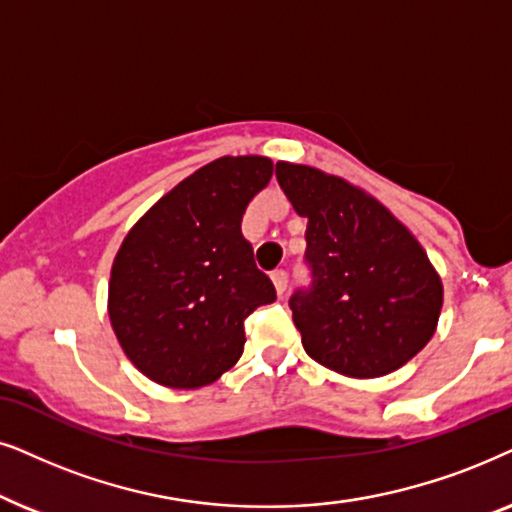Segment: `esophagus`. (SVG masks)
<instances>
[{"label": "esophagus", "mask_w": 512, "mask_h": 512, "mask_svg": "<svg viewBox=\"0 0 512 512\" xmlns=\"http://www.w3.org/2000/svg\"><path fill=\"white\" fill-rule=\"evenodd\" d=\"M271 281H274V288L278 295H285V290H288V271L276 269L274 274H271Z\"/></svg>", "instance_id": "34e87169"}]
</instances>
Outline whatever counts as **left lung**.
<instances>
[{
    "mask_svg": "<svg viewBox=\"0 0 512 512\" xmlns=\"http://www.w3.org/2000/svg\"><path fill=\"white\" fill-rule=\"evenodd\" d=\"M278 185L306 217L311 290L290 299L304 351L353 379L384 377L431 342L442 281L410 229L344 177L278 161Z\"/></svg>",
    "mask_w": 512,
    "mask_h": 512,
    "instance_id": "obj_1",
    "label": "left lung"
}]
</instances>
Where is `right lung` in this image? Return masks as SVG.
<instances>
[{
    "label": "right lung",
    "mask_w": 512,
    "mask_h": 512,
    "mask_svg": "<svg viewBox=\"0 0 512 512\" xmlns=\"http://www.w3.org/2000/svg\"><path fill=\"white\" fill-rule=\"evenodd\" d=\"M267 156H222L163 194L128 231L107 311L126 358L168 388L213 384L238 363L245 318L276 299L241 234L245 206L269 185Z\"/></svg>",
    "instance_id": "add662e5"
}]
</instances>
